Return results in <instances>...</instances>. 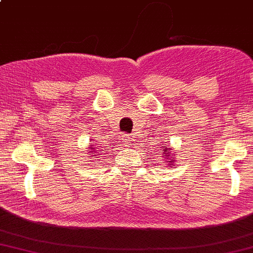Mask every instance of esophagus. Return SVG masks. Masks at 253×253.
<instances>
[{"label": "esophagus", "mask_w": 253, "mask_h": 253, "mask_svg": "<svg viewBox=\"0 0 253 253\" xmlns=\"http://www.w3.org/2000/svg\"><path fill=\"white\" fill-rule=\"evenodd\" d=\"M122 142H123V145L124 147H130V138L128 135L124 134L122 136Z\"/></svg>", "instance_id": "obj_1"}]
</instances>
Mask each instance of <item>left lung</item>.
I'll list each match as a JSON object with an SVG mask.
<instances>
[{
    "instance_id": "obj_1",
    "label": "left lung",
    "mask_w": 253,
    "mask_h": 253,
    "mask_svg": "<svg viewBox=\"0 0 253 253\" xmlns=\"http://www.w3.org/2000/svg\"><path fill=\"white\" fill-rule=\"evenodd\" d=\"M161 148H162V151H163V154H162L163 158L165 159L164 163H165L169 167L173 166L174 162H175V154H170V150H172V149H170L169 147H167L166 144L164 145V147H161Z\"/></svg>"
}]
</instances>
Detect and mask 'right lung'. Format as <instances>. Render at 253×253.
Here are the masks:
<instances>
[{"label": "right lung", "instance_id": "add662e5", "mask_svg": "<svg viewBox=\"0 0 253 253\" xmlns=\"http://www.w3.org/2000/svg\"><path fill=\"white\" fill-rule=\"evenodd\" d=\"M87 151L89 152V154H94V155H90V157H96V156H97V155H95L96 152H97V150H96V148H92L91 144H90V147H88V150Z\"/></svg>", "mask_w": 253, "mask_h": 253}]
</instances>
